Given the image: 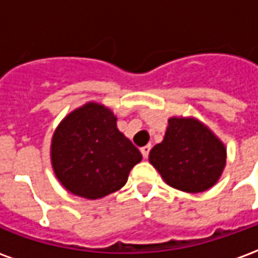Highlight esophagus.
I'll use <instances>...</instances> for the list:
<instances>
[{
    "mask_svg": "<svg viewBox=\"0 0 258 258\" xmlns=\"http://www.w3.org/2000/svg\"><path fill=\"white\" fill-rule=\"evenodd\" d=\"M151 148H152L151 145H146V146H144V148H141V153H142V156L145 157V159L148 156H149V152H151Z\"/></svg>",
    "mask_w": 258,
    "mask_h": 258,
    "instance_id": "34e87169",
    "label": "esophagus"
}]
</instances>
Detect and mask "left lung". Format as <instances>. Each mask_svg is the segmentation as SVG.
<instances>
[{"mask_svg": "<svg viewBox=\"0 0 258 258\" xmlns=\"http://www.w3.org/2000/svg\"><path fill=\"white\" fill-rule=\"evenodd\" d=\"M149 162L164 182L175 189L199 194L221 178L227 148L205 123L195 117L174 116L160 144L149 152Z\"/></svg>", "mask_w": 258, "mask_h": 258, "instance_id": "1", "label": "left lung"}]
</instances>
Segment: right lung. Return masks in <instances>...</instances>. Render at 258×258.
Instances as JSON below:
<instances>
[{
    "instance_id": "1",
    "label": "right lung",
    "mask_w": 258,
    "mask_h": 258,
    "mask_svg": "<svg viewBox=\"0 0 258 258\" xmlns=\"http://www.w3.org/2000/svg\"><path fill=\"white\" fill-rule=\"evenodd\" d=\"M141 152L117 128L116 114L87 102L59 123L51 141V164L70 194L95 200L121 189Z\"/></svg>"
}]
</instances>
